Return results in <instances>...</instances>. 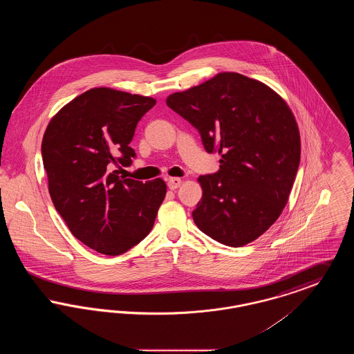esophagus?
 Here are the masks:
<instances>
[{
	"label": "esophagus",
	"mask_w": 354,
	"mask_h": 354,
	"mask_svg": "<svg viewBox=\"0 0 354 354\" xmlns=\"http://www.w3.org/2000/svg\"><path fill=\"white\" fill-rule=\"evenodd\" d=\"M182 185V179L180 178H169L167 180V185L169 189H176L179 185Z\"/></svg>",
	"instance_id": "34e87169"
}]
</instances>
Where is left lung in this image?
Listing matches in <instances>:
<instances>
[{
  "mask_svg": "<svg viewBox=\"0 0 354 354\" xmlns=\"http://www.w3.org/2000/svg\"><path fill=\"white\" fill-rule=\"evenodd\" d=\"M166 102L199 130L207 152L221 155L219 171L198 179L195 224L230 247L256 240L281 215L300 165L292 110L270 86L228 71Z\"/></svg>",
  "mask_w": 354,
  "mask_h": 354,
  "instance_id": "obj_1",
  "label": "left lung"
}]
</instances>
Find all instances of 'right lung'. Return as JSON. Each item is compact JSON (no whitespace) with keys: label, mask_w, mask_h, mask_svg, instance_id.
Masks as SVG:
<instances>
[{"label":"right lung","mask_w":354,"mask_h":354,"mask_svg":"<svg viewBox=\"0 0 354 354\" xmlns=\"http://www.w3.org/2000/svg\"><path fill=\"white\" fill-rule=\"evenodd\" d=\"M156 101L94 87L51 118L42 139L49 194L78 240L97 252L118 256L150 234L167 185L119 176L135 151L129 146L140 118Z\"/></svg>","instance_id":"add662e5"}]
</instances>
